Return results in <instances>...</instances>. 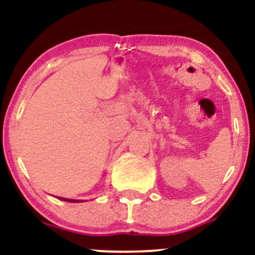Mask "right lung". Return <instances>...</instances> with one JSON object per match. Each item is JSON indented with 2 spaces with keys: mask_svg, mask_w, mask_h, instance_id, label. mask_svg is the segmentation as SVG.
Returning <instances> with one entry per match:
<instances>
[{
  "mask_svg": "<svg viewBox=\"0 0 255 255\" xmlns=\"http://www.w3.org/2000/svg\"><path fill=\"white\" fill-rule=\"evenodd\" d=\"M60 200H63V201H68V202H80L79 200H69V199H64V197H59Z\"/></svg>",
  "mask_w": 255,
  "mask_h": 255,
  "instance_id": "add662e5",
  "label": "right lung"
}]
</instances>
